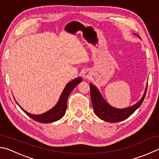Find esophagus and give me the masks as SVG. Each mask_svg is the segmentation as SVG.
<instances>
[{
    "mask_svg": "<svg viewBox=\"0 0 159 159\" xmlns=\"http://www.w3.org/2000/svg\"><path fill=\"white\" fill-rule=\"evenodd\" d=\"M91 77V74L89 71H85L83 73V79H89Z\"/></svg>",
    "mask_w": 159,
    "mask_h": 159,
    "instance_id": "esophagus-1",
    "label": "esophagus"
}]
</instances>
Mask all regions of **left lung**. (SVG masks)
<instances>
[{
  "label": "left lung",
  "mask_w": 159,
  "mask_h": 159,
  "mask_svg": "<svg viewBox=\"0 0 159 159\" xmlns=\"http://www.w3.org/2000/svg\"><path fill=\"white\" fill-rule=\"evenodd\" d=\"M89 88H90V97L92 107H93L95 114L101 120H104L106 122L112 123L121 122V121L126 120V118L131 116L140 107L145 97L148 85H147V87L145 92H144L142 99L139 102L137 103H135L134 106L123 109L114 108L108 104L107 102H106L105 99L102 96L99 89L93 84L90 83L89 84Z\"/></svg>",
  "instance_id": "8db88e82"
}]
</instances>
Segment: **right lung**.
<instances>
[{
  "label": "right lung",
  "instance_id": "1",
  "mask_svg": "<svg viewBox=\"0 0 159 159\" xmlns=\"http://www.w3.org/2000/svg\"><path fill=\"white\" fill-rule=\"evenodd\" d=\"M82 81V78L79 77L77 79L71 80L70 83H68L67 85L65 86V89H63L59 101L57 102V104L53 108L50 109L49 111L44 112L41 115H33L30 114L27 111H24L18 103L20 108L24 111L28 116H29L32 119L37 121V122L41 123H51L56 122L61 119L64 116V115L67 109V101L69 95L70 94L71 91L73 90L76 86Z\"/></svg>",
  "mask_w": 159,
  "mask_h": 159
}]
</instances>
